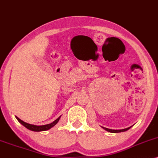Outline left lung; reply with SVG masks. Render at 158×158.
Wrapping results in <instances>:
<instances>
[{
	"label": "left lung",
	"mask_w": 158,
	"mask_h": 158,
	"mask_svg": "<svg viewBox=\"0 0 158 158\" xmlns=\"http://www.w3.org/2000/svg\"><path fill=\"white\" fill-rule=\"evenodd\" d=\"M132 126L127 127V128L125 129H121V130H113V129H110V128H107V127H102V128H104V130L107 131L108 132H110V133H119V132H124V131H126L129 130Z\"/></svg>",
	"instance_id": "8db88e82"
}]
</instances>
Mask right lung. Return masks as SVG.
I'll list each match as a JSON object with an SVG mask.
<instances>
[{
  "label": "right lung",
  "mask_w": 158,
  "mask_h": 158,
  "mask_svg": "<svg viewBox=\"0 0 158 158\" xmlns=\"http://www.w3.org/2000/svg\"><path fill=\"white\" fill-rule=\"evenodd\" d=\"M60 117H61V116H60L59 118H56L55 121L51 122V124H48V125H31V124H29V123H27V122H24V121H22V119H20L19 117L15 116V118H17L18 121L20 122L22 125H24L26 128L29 129V130L31 131H36V132L44 131H47V130H49V129H51V127H53L54 125H56V124L58 123Z\"/></svg>",
  "instance_id": "right-lung-1"
}]
</instances>
